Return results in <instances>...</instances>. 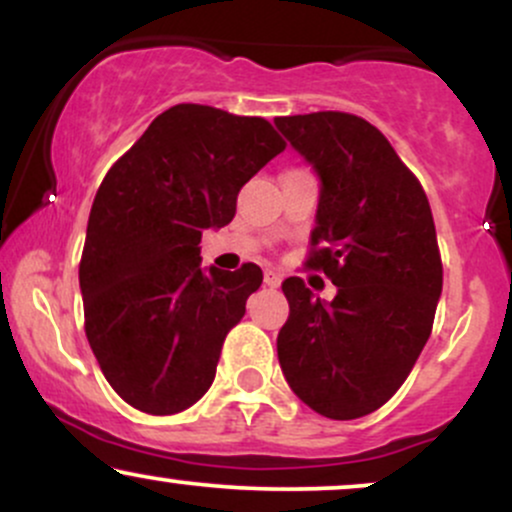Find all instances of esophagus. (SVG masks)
<instances>
[{
  "instance_id": "obj_1",
  "label": "esophagus",
  "mask_w": 512,
  "mask_h": 512,
  "mask_svg": "<svg viewBox=\"0 0 512 512\" xmlns=\"http://www.w3.org/2000/svg\"><path fill=\"white\" fill-rule=\"evenodd\" d=\"M264 284H267L269 289H276V286L281 284V274H276V272H264Z\"/></svg>"
}]
</instances>
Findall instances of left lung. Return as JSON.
<instances>
[{"mask_svg":"<svg viewBox=\"0 0 512 512\" xmlns=\"http://www.w3.org/2000/svg\"><path fill=\"white\" fill-rule=\"evenodd\" d=\"M276 129L320 180L308 267L337 286L332 301L289 276L291 313L276 337L286 383L334 421L366 416L407 380L431 337L443 291L424 187L363 117H276Z\"/></svg>","mask_w":512,"mask_h":512,"instance_id":"obj_1","label":"left lung"}]
</instances>
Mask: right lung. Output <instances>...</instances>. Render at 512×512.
<instances>
[{"label":"right lung","instance_id":"add662e5","mask_svg":"<svg viewBox=\"0 0 512 512\" xmlns=\"http://www.w3.org/2000/svg\"><path fill=\"white\" fill-rule=\"evenodd\" d=\"M262 117L173 105L108 170L86 226V337L113 390L146 414L192 407L262 269L202 267L199 240L236 216L240 187L284 151Z\"/></svg>","mask_w":512,"mask_h":512}]
</instances>
